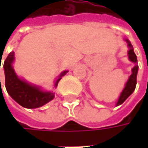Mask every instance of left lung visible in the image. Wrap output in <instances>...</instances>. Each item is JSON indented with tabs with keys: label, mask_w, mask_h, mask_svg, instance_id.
Segmentation results:
<instances>
[{
	"label": "left lung",
	"mask_w": 148,
	"mask_h": 148,
	"mask_svg": "<svg viewBox=\"0 0 148 148\" xmlns=\"http://www.w3.org/2000/svg\"><path fill=\"white\" fill-rule=\"evenodd\" d=\"M127 43H128V46L130 48L129 51H128V55H129V59L134 62L135 65L134 66V68L132 69V74L130 76L127 83L125 84V87L123 88L119 99H118V101L116 103V106L122 104L123 103L134 91L135 89V86H136V77H137V72H138V65H137V57H136V55L134 54V52L133 46L131 45V43L126 39Z\"/></svg>",
	"instance_id": "1"
}]
</instances>
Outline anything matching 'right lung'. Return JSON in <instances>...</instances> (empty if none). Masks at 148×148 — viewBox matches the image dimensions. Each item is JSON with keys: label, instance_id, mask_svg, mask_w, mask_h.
I'll return each mask as SVG.
<instances>
[{"label": "right lung", "instance_id": "1", "mask_svg": "<svg viewBox=\"0 0 148 148\" xmlns=\"http://www.w3.org/2000/svg\"><path fill=\"white\" fill-rule=\"evenodd\" d=\"M14 60V52L12 51L8 56L4 62L3 69L5 73V86L7 92L12 97L13 99L21 106L27 109L38 108L45 103L52 100L55 97V93L52 92H45L40 89V87L32 85L25 80L19 79L15 74L13 69L12 63ZM1 67V62H0ZM1 69V68H0ZM68 73V71H63L59 75L58 79L55 82V87L57 86L58 82L62 77ZM1 86V79H0Z\"/></svg>", "mask_w": 148, "mask_h": 148}]
</instances>
